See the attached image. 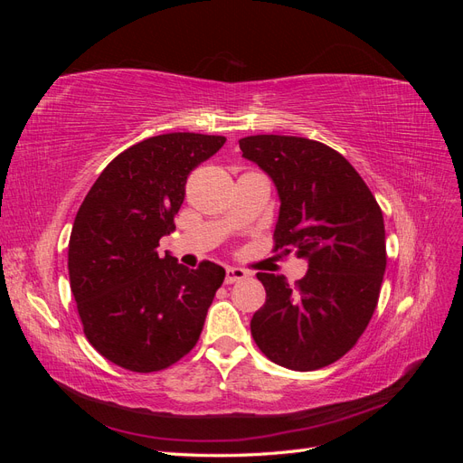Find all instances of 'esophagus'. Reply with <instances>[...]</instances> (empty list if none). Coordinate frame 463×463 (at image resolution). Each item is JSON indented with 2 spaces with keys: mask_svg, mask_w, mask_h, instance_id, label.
<instances>
[{
  "mask_svg": "<svg viewBox=\"0 0 463 463\" xmlns=\"http://www.w3.org/2000/svg\"><path fill=\"white\" fill-rule=\"evenodd\" d=\"M247 278V272L241 269H228L226 270V284H235V282H241V279Z\"/></svg>",
  "mask_w": 463,
  "mask_h": 463,
  "instance_id": "esophagus-1",
  "label": "esophagus"
}]
</instances>
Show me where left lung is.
Here are the masks:
<instances>
[{
    "label": "left lung",
    "instance_id": "8db88e82",
    "mask_svg": "<svg viewBox=\"0 0 463 463\" xmlns=\"http://www.w3.org/2000/svg\"><path fill=\"white\" fill-rule=\"evenodd\" d=\"M240 148L278 189L274 250L309 262L296 288L284 276L257 274L266 303L250 334L278 365L326 367L357 344L376 309L386 270L383 210L355 167L318 141L253 135Z\"/></svg>",
    "mask_w": 463,
    "mask_h": 463
}]
</instances>
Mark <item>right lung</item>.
<instances>
[{
  "mask_svg": "<svg viewBox=\"0 0 463 463\" xmlns=\"http://www.w3.org/2000/svg\"><path fill=\"white\" fill-rule=\"evenodd\" d=\"M226 137L167 133L111 160L82 201L69 237V282L87 340L133 373L167 369L187 355L204 326L226 270H197L158 255L175 230L187 175Z\"/></svg>",
  "mask_w": 463,
  "mask_h": 463,
  "instance_id": "1",
  "label": "right lung"
}]
</instances>
